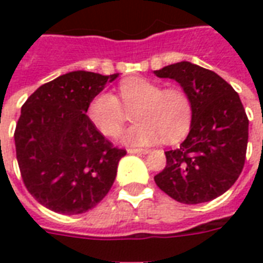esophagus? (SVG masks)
I'll use <instances>...</instances> for the list:
<instances>
[{"instance_id":"obj_1","label":"esophagus","mask_w":263,"mask_h":263,"mask_svg":"<svg viewBox=\"0 0 263 263\" xmlns=\"http://www.w3.org/2000/svg\"><path fill=\"white\" fill-rule=\"evenodd\" d=\"M127 152L129 154H148L150 150L148 148H128Z\"/></svg>"}]
</instances>
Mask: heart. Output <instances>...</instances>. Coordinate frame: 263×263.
<instances>
[{
    "instance_id": "b5f03b06",
    "label": "heart",
    "mask_w": 263,
    "mask_h": 263,
    "mask_svg": "<svg viewBox=\"0 0 263 263\" xmlns=\"http://www.w3.org/2000/svg\"><path fill=\"white\" fill-rule=\"evenodd\" d=\"M119 98L102 91L91 99L87 117L99 132L116 136L123 127L125 110L132 111L135 125L121 136L125 144L148 146L164 139L175 143L188 132L194 117V105L190 95L181 88H164L143 78H131L119 86ZM123 105H121V103Z\"/></svg>"
}]
</instances>
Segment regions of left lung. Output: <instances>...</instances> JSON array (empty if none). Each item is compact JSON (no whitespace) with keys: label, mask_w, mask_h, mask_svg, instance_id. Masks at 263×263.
Returning a JSON list of instances; mask_svg holds the SVG:
<instances>
[{"label":"left lung","mask_w":263,"mask_h":263,"mask_svg":"<svg viewBox=\"0 0 263 263\" xmlns=\"http://www.w3.org/2000/svg\"><path fill=\"white\" fill-rule=\"evenodd\" d=\"M154 75L176 80L194 105L187 138L165 152L166 166L154 181L180 203L216 199L232 187L245 166L249 119L239 94L216 72L188 61Z\"/></svg>","instance_id":"left-lung-1"}]
</instances>
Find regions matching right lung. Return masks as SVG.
Instances as JSON below:
<instances>
[{
	"mask_svg": "<svg viewBox=\"0 0 263 263\" xmlns=\"http://www.w3.org/2000/svg\"><path fill=\"white\" fill-rule=\"evenodd\" d=\"M117 76L68 72L42 84L22 106L14 131L18 168L28 192L49 210L88 212L115 183L127 152L92 125L87 106Z\"/></svg>",
	"mask_w": 263,
	"mask_h": 263,
	"instance_id": "obj_1",
	"label": "right lung"
}]
</instances>
